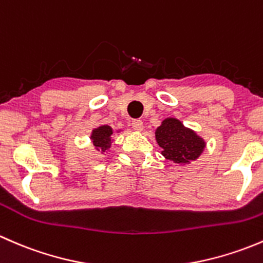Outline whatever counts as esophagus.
<instances>
[{
  "mask_svg": "<svg viewBox=\"0 0 263 263\" xmlns=\"http://www.w3.org/2000/svg\"><path fill=\"white\" fill-rule=\"evenodd\" d=\"M132 128L136 132H141L142 129H144V122H142L141 119H135V121L132 122Z\"/></svg>",
  "mask_w": 263,
  "mask_h": 263,
  "instance_id": "esophagus-1",
  "label": "esophagus"
}]
</instances>
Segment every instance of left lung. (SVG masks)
I'll list each match as a JSON object with an SVG mask.
<instances>
[{
    "label": "left lung",
    "instance_id": "left-lung-1",
    "mask_svg": "<svg viewBox=\"0 0 263 263\" xmlns=\"http://www.w3.org/2000/svg\"><path fill=\"white\" fill-rule=\"evenodd\" d=\"M155 139L163 148L161 155L173 163L185 165L202 155L206 141L174 117H166L155 129Z\"/></svg>",
    "mask_w": 263,
    "mask_h": 263
}]
</instances>
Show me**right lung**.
I'll use <instances>...</instances> for the list:
<instances>
[{
    "label": "right lung",
    "mask_w": 263,
    "mask_h": 263,
    "mask_svg": "<svg viewBox=\"0 0 263 263\" xmlns=\"http://www.w3.org/2000/svg\"><path fill=\"white\" fill-rule=\"evenodd\" d=\"M115 132L118 134V132H122V129H116L115 131L108 124H99L98 127L92 128L91 134H90V142L100 155H105L110 148V144L115 141L112 137Z\"/></svg>",
    "instance_id": "add662e5"
}]
</instances>
